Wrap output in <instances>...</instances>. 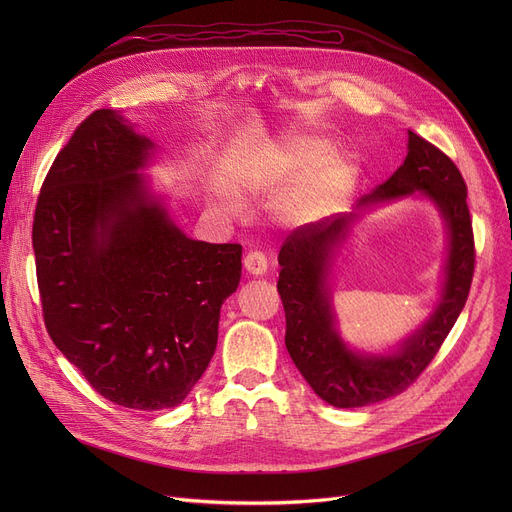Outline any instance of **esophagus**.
Masks as SVG:
<instances>
[{"instance_id": "obj_1", "label": "esophagus", "mask_w": 512, "mask_h": 512, "mask_svg": "<svg viewBox=\"0 0 512 512\" xmlns=\"http://www.w3.org/2000/svg\"><path fill=\"white\" fill-rule=\"evenodd\" d=\"M267 255L261 251V249H251L247 255H245V267L247 272L253 274V276H261L267 272Z\"/></svg>"}]
</instances>
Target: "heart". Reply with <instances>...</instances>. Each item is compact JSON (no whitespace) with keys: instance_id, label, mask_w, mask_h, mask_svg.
<instances>
[{"instance_id":"b5f03b06","label":"heart","mask_w":512,"mask_h":512,"mask_svg":"<svg viewBox=\"0 0 512 512\" xmlns=\"http://www.w3.org/2000/svg\"><path fill=\"white\" fill-rule=\"evenodd\" d=\"M326 155V147L319 141H292L280 147L272 157V174L286 178H303L311 174ZM346 184V174L342 170H330L326 178L319 182V191L315 195V205L332 201Z\"/></svg>"}]
</instances>
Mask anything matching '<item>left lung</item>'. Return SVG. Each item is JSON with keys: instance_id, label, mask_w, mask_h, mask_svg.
<instances>
[{"instance_id": "left-lung-1", "label": "left lung", "mask_w": 512, "mask_h": 512, "mask_svg": "<svg viewBox=\"0 0 512 512\" xmlns=\"http://www.w3.org/2000/svg\"><path fill=\"white\" fill-rule=\"evenodd\" d=\"M421 191L440 207L450 230L446 286L436 313L390 357H359L334 332L326 272L334 247L355 215L294 228L280 249L278 292L286 313V348L313 392L340 409L367 407L405 392L432 363L461 315L475 270V240L467 184L454 161L409 130L402 166L359 205Z\"/></svg>"}]
</instances>
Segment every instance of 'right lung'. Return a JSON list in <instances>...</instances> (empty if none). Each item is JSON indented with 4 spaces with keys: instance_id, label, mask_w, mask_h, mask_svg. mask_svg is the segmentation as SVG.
<instances>
[{
    "instance_id": "obj_1",
    "label": "right lung",
    "mask_w": 512,
    "mask_h": 512,
    "mask_svg": "<svg viewBox=\"0 0 512 512\" xmlns=\"http://www.w3.org/2000/svg\"><path fill=\"white\" fill-rule=\"evenodd\" d=\"M151 147L95 110L53 159L33 222L47 334L93 390L137 411L176 407L199 382L242 255L188 238L149 199L137 170Z\"/></svg>"
}]
</instances>
